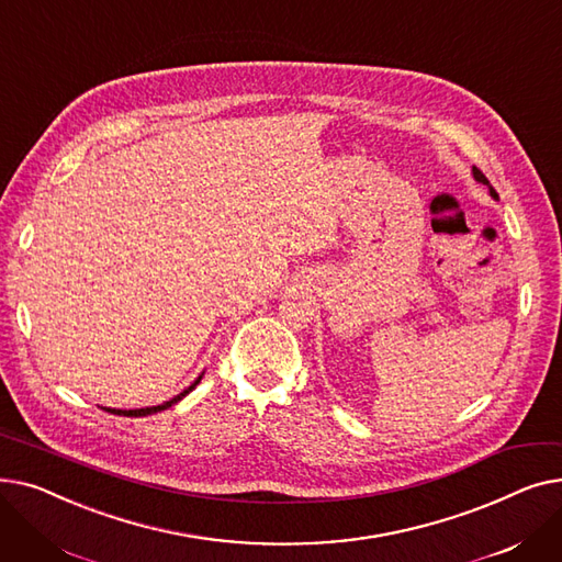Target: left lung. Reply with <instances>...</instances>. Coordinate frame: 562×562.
<instances>
[{
    "instance_id": "1",
    "label": "left lung",
    "mask_w": 562,
    "mask_h": 562,
    "mask_svg": "<svg viewBox=\"0 0 562 562\" xmlns=\"http://www.w3.org/2000/svg\"><path fill=\"white\" fill-rule=\"evenodd\" d=\"M471 175H474V180H476V182H481V184H485V187L490 189V195H492L494 200H498V193H496V191L492 189V184L487 182V177H485V175H483V172H481V170H479L476 166H474V168H471Z\"/></svg>"
}]
</instances>
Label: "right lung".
Instances as JSON below:
<instances>
[{
	"label": "right lung",
	"instance_id": "right-lung-1",
	"mask_svg": "<svg viewBox=\"0 0 562 562\" xmlns=\"http://www.w3.org/2000/svg\"><path fill=\"white\" fill-rule=\"evenodd\" d=\"M202 375H204V371L191 382V385L184 390V392H180L177 396H172L170 401H164L161 405H153V407H138V409H115V407H102V409H106V412H113V415H123V417H145V415H155V412H161V409H166V407H170V405H175L177 401H182L189 392H193L195 390V385L198 382L202 380Z\"/></svg>",
	"mask_w": 562,
	"mask_h": 562
}]
</instances>
